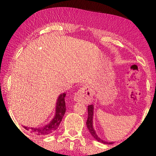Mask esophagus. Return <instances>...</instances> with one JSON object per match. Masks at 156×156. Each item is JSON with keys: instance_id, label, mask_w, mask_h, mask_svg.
<instances>
[{"instance_id": "1", "label": "esophagus", "mask_w": 156, "mask_h": 156, "mask_svg": "<svg viewBox=\"0 0 156 156\" xmlns=\"http://www.w3.org/2000/svg\"><path fill=\"white\" fill-rule=\"evenodd\" d=\"M92 99V94L90 89L86 87H81L76 92L74 96V100L77 102H89Z\"/></svg>"}]
</instances>
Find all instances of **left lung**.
Instances as JSON below:
<instances>
[{
  "instance_id": "left-lung-1",
  "label": "left lung",
  "mask_w": 156,
  "mask_h": 156,
  "mask_svg": "<svg viewBox=\"0 0 156 156\" xmlns=\"http://www.w3.org/2000/svg\"><path fill=\"white\" fill-rule=\"evenodd\" d=\"M93 113H94V106L92 105H89L88 106V118L87 120V129H89V132L91 134V136L94 137V138L98 140V142H102L104 144H113V142H107L103 141L102 140L99 138L98 137L97 134L96 133V131L93 128V121H92V119H93Z\"/></svg>"
}]
</instances>
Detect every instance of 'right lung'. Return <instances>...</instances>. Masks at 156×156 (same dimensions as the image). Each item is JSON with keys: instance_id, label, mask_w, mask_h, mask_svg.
I'll return each instance as SVG.
<instances>
[{"instance_id": "1", "label": "right lung", "mask_w": 156, "mask_h": 156, "mask_svg": "<svg viewBox=\"0 0 156 156\" xmlns=\"http://www.w3.org/2000/svg\"><path fill=\"white\" fill-rule=\"evenodd\" d=\"M65 93L60 94L56 102V115H55L54 119L49 124L41 126V127H27V126H24V128L26 130L31 131V133L41 136L49 135V134L53 133L55 130H56L60 125V123L61 122L63 116H64L66 112L65 100Z\"/></svg>"}]
</instances>
